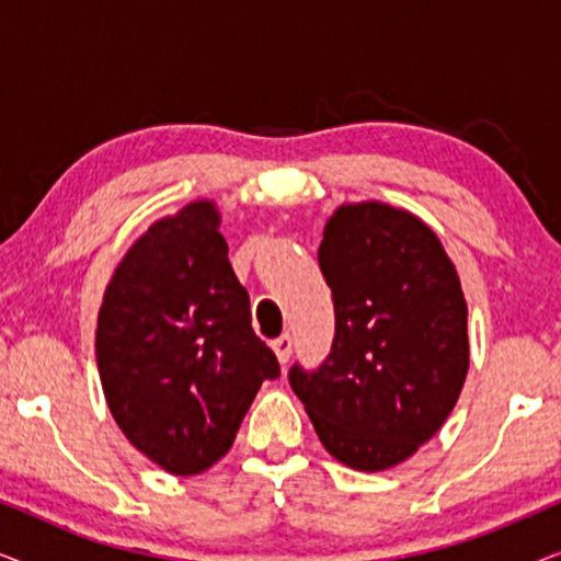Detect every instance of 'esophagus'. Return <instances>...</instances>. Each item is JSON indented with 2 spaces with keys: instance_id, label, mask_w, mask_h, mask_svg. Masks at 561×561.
<instances>
[{
  "instance_id": "obj_1",
  "label": "esophagus",
  "mask_w": 561,
  "mask_h": 561,
  "mask_svg": "<svg viewBox=\"0 0 561 561\" xmlns=\"http://www.w3.org/2000/svg\"><path fill=\"white\" fill-rule=\"evenodd\" d=\"M273 350H275V355H278L280 365H286L290 359V352H294V336H290L288 332L280 334L278 340H273Z\"/></svg>"
}]
</instances>
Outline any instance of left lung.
Wrapping results in <instances>:
<instances>
[{
  "label": "left lung",
  "mask_w": 561,
  "mask_h": 561,
  "mask_svg": "<svg viewBox=\"0 0 561 561\" xmlns=\"http://www.w3.org/2000/svg\"><path fill=\"white\" fill-rule=\"evenodd\" d=\"M319 267L334 301V340L319 367L288 382L321 444L352 470L409 459L462 393L467 304L439 237L388 204L336 209Z\"/></svg>",
  "instance_id": "left-lung-1"
}]
</instances>
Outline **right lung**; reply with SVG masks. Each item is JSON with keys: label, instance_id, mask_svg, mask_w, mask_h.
Wrapping results in <instances>:
<instances>
[{"label": "right lung", "instance_id": "obj_1", "mask_svg": "<svg viewBox=\"0 0 561 561\" xmlns=\"http://www.w3.org/2000/svg\"><path fill=\"white\" fill-rule=\"evenodd\" d=\"M217 227L209 202L156 221L99 311L96 365L112 416L145 457L181 478L227 455L260 386L280 375Z\"/></svg>", "mask_w": 561, "mask_h": 561}]
</instances>
